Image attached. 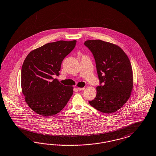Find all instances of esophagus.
I'll return each mask as SVG.
<instances>
[{"label": "esophagus", "mask_w": 156, "mask_h": 156, "mask_svg": "<svg viewBox=\"0 0 156 156\" xmlns=\"http://www.w3.org/2000/svg\"><path fill=\"white\" fill-rule=\"evenodd\" d=\"M78 89L79 90H83L85 89V87H78Z\"/></svg>", "instance_id": "1"}]
</instances>
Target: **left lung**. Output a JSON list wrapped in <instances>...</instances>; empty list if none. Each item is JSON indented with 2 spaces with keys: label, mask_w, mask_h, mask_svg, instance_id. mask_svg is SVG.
<instances>
[{
  "label": "left lung",
  "mask_w": 156,
  "mask_h": 156,
  "mask_svg": "<svg viewBox=\"0 0 156 156\" xmlns=\"http://www.w3.org/2000/svg\"><path fill=\"white\" fill-rule=\"evenodd\" d=\"M84 45L94 56L100 84L96 87V98L89 103L102 113L115 112L131 96L133 87L131 62L124 51L115 44L89 40Z\"/></svg>",
  "instance_id": "8db88e82"
}]
</instances>
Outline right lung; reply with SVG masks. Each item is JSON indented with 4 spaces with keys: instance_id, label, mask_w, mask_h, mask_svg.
I'll use <instances>...</instances> for the list:
<instances>
[{
    "instance_id": "right-lung-1",
    "label": "right lung",
    "mask_w": 156,
    "mask_h": 156,
    "mask_svg": "<svg viewBox=\"0 0 156 156\" xmlns=\"http://www.w3.org/2000/svg\"><path fill=\"white\" fill-rule=\"evenodd\" d=\"M76 41H59L32 50L21 69V87L25 101L33 111L44 117L60 112L73 94L53 75H58L64 58L75 48Z\"/></svg>"
}]
</instances>
